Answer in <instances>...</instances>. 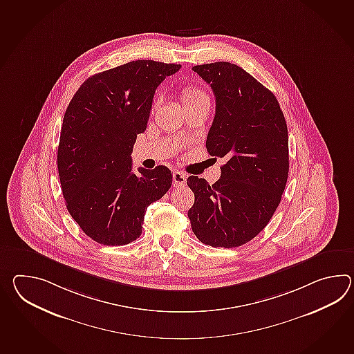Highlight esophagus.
<instances>
[{
	"label": "esophagus",
	"mask_w": 354,
	"mask_h": 354,
	"mask_svg": "<svg viewBox=\"0 0 354 354\" xmlns=\"http://www.w3.org/2000/svg\"><path fill=\"white\" fill-rule=\"evenodd\" d=\"M187 184V175L181 171H174L173 173V185L175 188H181L185 187Z\"/></svg>",
	"instance_id": "1"
}]
</instances>
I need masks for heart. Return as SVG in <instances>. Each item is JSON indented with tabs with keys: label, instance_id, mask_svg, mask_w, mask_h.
<instances>
[{
	"label": "heart",
	"instance_id": "b5f03b06",
	"mask_svg": "<svg viewBox=\"0 0 354 354\" xmlns=\"http://www.w3.org/2000/svg\"><path fill=\"white\" fill-rule=\"evenodd\" d=\"M183 102L184 105L187 104H196V102H209L208 96L205 91L198 86H187L184 87L183 93H181Z\"/></svg>",
	"mask_w": 354,
	"mask_h": 354
}]
</instances>
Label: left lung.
Returning a JSON list of instances; mask_svg holds the SVG:
<instances>
[{
    "mask_svg": "<svg viewBox=\"0 0 354 354\" xmlns=\"http://www.w3.org/2000/svg\"><path fill=\"white\" fill-rule=\"evenodd\" d=\"M193 71L216 97L205 147L226 162L212 185L189 176L196 198L189 220L203 244L237 248L267 226L281 203L290 169L286 119L274 94L237 64L207 63Z\"/></svg>",
    "mask_w": 354,
    "mask_h": 354,
    "instance_id": "obj_1",
    "label": "left lung"
}]
</instances>
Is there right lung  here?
<instances>
[{
	"label": "right lung",
	"mask_w": 354,
	"mask_h": 354,
	"mask_svg": "<svg viewBox=\"0 0 354 354\" xmlns=\"http://www.w3.org/2000/svg\"><path fill=\"white\" fill-rule=\"evenodd\" d=\"M180 67L149 59L122 64L88 77L67 106L57 153L63 196L72 218L99 244L137 240L147 207L171 187L166 166L134 174L131 153L156 88Z\"/></svg>",
	"instance_id": "1"
}]
</instances>
